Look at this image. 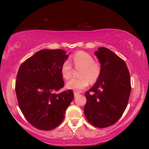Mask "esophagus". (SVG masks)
I'll use <instances>...</instances> for the list:
<instances>
[{
    "label": "esophagus",
    "instance_id": "34e87169",
    "mask_svg": "<svg viewBox=\"0 0 149 149\" xmlns=\"http://www.w3.org/2000/svg\"><path fill=\"white\" fill-rule=\"evenodd\" d=\"M74 97H77V96L79 95V92H76V91H74Z\"/></svg>",
    "mask_w": 149,
    "mask_h": 149
}]
</instances>
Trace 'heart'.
Returning <instances> with one entry per match:
<instances>
[{"label":"heart","instance_id":"1","mask_svg":"<svg viewBox=\"0 0 149 149\" xmlns=\"http://www.w3.org/2000/svg\"><path fill=\"white\" fill-rule=\"evenodd\" d=\"M72 62L75 68H81L79 79L74 78L66 84L67 89L80 91L86 88L91 83H95L99 79L101 73V66L95 61L94 58L87 52L79 51L72 56ZM73 67L68 60H65L61 66V74L65 79L71 77Z\"/></svg>","mask_w":149,"mask_h":149}]
</instances>
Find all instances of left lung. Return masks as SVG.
<instances>
[{"instance_id": "1", "label": "left lung", "mask_w": 149, "mask_h": 149, "mask_svg": "<svg viewBox=\"0 0 149 149\" xmlns=\"http://www.w3.org/2000/svg\"><path fill=\"white\" fill-rule=\"evenodd\" d=\"M95 54L101 65V73L91 89L85 92L84 114L91 124L99 128L117 122L127 107L131 93V79L127 65L105 47Z\"/></svg>"}]
</instances>
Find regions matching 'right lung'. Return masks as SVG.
<instances>
[{"label":"right lung","instance_id":"right-lung-1","mask_svg":"<svg viewBox=\"0 0 149 149\" xmlns=\"http://www.w3.org/2000/svg\"><path fill=\"white\" fill-rule=\"evenodd\" d=\"M68 58L62 49H43L20 65L15 87L17 102L27 122L37 129L49 131L59 125L74 99L71 89L55 93L64 87L61 66Z\"/></svg>","mask_w":149,"mask_h":149}]
</instances>
